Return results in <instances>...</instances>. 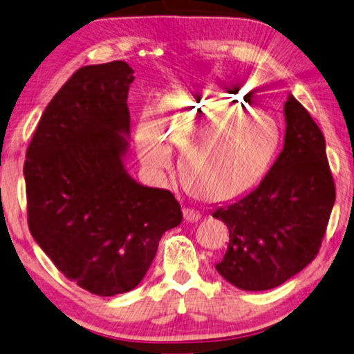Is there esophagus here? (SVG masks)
Here are the masks:
<instances>
[{
  "instance_id": "34e87169",
  "label": "esophagus",
  "mask_w": 354,
  "mask_h": 354,
  "mask_svg": "<svg viewBox=\"0 0 354 354\" xmlns=\"http://www.w3.org/2000/svg\"><path fill=\"white\" fill-rule=\"evenodd\" d=\"M183 218L186 220V222H197V220L200 218V212L196 209H191V208H185Z\"/></svg>"
}]
</instances>
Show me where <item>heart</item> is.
<instances>
[{"label": "heart", "instance_id": "obj_1", "mask_svg": "<svg viewBox=\"0 0 354 354\" xmlns=\"http://www.w3.org/2000/svg\"><path fill=\"white\" fill-rule=\"evenodd\" d=\"M157 123L143 117L136 142L152 172L171 168L180 156V177L192 194L223 202L250 191L270 168L279 146L276 124L232 94H172L156 108ZM237 116V119H232Z\"/></svg>", "mask_w": 354, "mask_h": 354}]
</instances>
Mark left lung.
<instances>
[{"label": "left lung", "instance_id": "left-lung-1", "mask_svg": "<svg viewBox=\"0 0 354 354\" xmlns=\"http://www.w3.org/2000/svg\"><path fill=\"white\" fill-rule=\"evenodd\" d=\"M283 149L254 189L212 211L230 243L216 270L245 291H265L302 271L321 248L336 191L325 138L291 94Z\"/></svg>", "mask_w": 354, "mask_h": 354}]
</instances>
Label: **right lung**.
Returning a JSON list of instances; mask_svg holds the SVG:
<instances>
[{"label": "right lung", "mask_w": 354, "mask_h": 354, "mask_svg": "<svg viewBox=\"0 0 354 354\" xmlns=\"http://www.w3.org/2000/svg\"><path fill=\"white\" fill-rule=\"evenodd\" d=\"M132 82L126 62L78 69L44 109L24 162L32 237L69 281L104 297L142 282L183 217L169 191L126 171Z\"/></svg>", "instance_id": "add662e5"}]
</instances>
